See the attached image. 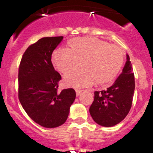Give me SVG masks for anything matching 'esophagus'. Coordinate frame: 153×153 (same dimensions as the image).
Listing matches in <instances>:
<instances>
[{
    "mask_svg": "<svg viewBox=\"0 0 153 153\" xmlns=\"http://www.w3.org/2000/svg\"><path fill=\"white\" fill-rule=\"evenodd\" d=\"M83 92V90H76V96H79L80 95V93Z\"/></svg>",
    "mask_w": 153,
    "mask_h": 153,
    "instance_id": "obj_1",
    "label": "esophagus"
}]
</instances>
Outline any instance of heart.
Listing matches in <instances>:
<instances>
[{
  "label": "heart",
  "mask_w": 153,
  "mask_h": 153,
  "mask_svg": "<svg viewBox=\"0 0 153 153\" xmlns=\"http://www.w3.org/2000/svg\"><path fill=\"white\" fill-rule=\"evenodd\" d=\"M67 50L58 49L52 55V63L62 74L78 67L83 70L65 75L66 86L81 88L88 87L97 82L106 84L120 73L124 62L123 52L118 46L93 37H77L68 42Z\"/></svg>",
  "instance_id": "1"
}]
</instances>
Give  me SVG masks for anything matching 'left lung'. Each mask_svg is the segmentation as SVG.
<instances>
[{
    "label": "left lung",
    "instance_id": "8db88e82",
    "mask_svg": "<svg viewBox=\"0 0 153 153\" xmlns=\"http://www.w3.org/2000/svg\"><path fill=\"white\" fill-rule=\"evenodd\" d=\"M135 90L134 74L129 56L122 74L106 90L95 91L94 100L90 107L93 120L102 126L111 127L125 119L132 106Z\"/></svg>",
    "mask_w": 153,
    "mask_h": 153
}]
</instances>
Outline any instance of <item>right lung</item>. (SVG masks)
<instances>
[{
    "label": "right lung",
    "instance_id": "right-lung-1",
    "mask_svg": "<svg viewBox=\"0 0 153 153\" xmlns=\"http://www.w3.org/2000/svg\"><path fill=\"white\" fill-rule=\"evenodd\" d=\"M63 39H40L26 50L19 67V100L28 116L45 128L63 125L76 98L72 88L57 91L61 76L54 70L51 56Z\"/></svg>",
    "mask_w": 153,
    "mask_h": 153
}]
</instances>
